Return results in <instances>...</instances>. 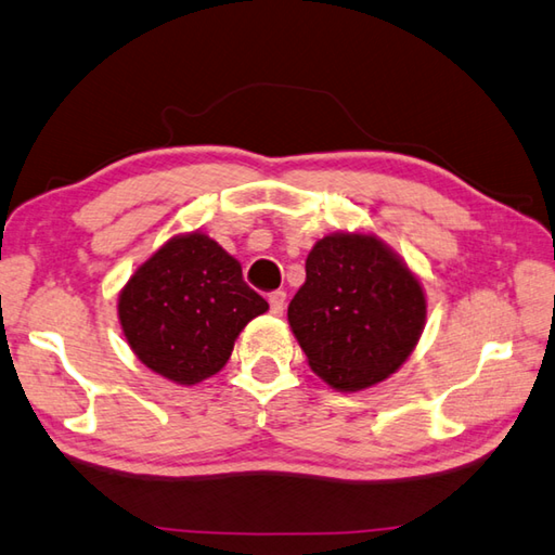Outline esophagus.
Here are the masks:
<instances>
[{
  "label": "esophagus",
  "mask_w": 555,
  "mask_h": 555,
  "mask_svg": "<svg viewBox=\"0 0 555 555\" xmlns=\"http://www.w3.org/2000/svg\"><path fill=\"white\" fill-rule=\"evenodd\" d=\"M284 308H286V293L284 291L269 293V310H271V314H284Z\"/></svg>",
  "instance_id": "obj_1"
}]
</instances>
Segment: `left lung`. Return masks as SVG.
<instances>
[{
	"label": "left lung",
	"instance_id": "1",
	"mask_svg": "<svg viewBox=\"0 0 555 555\" xmlns=\"http://www.w3.org/2000/svg\"><path fill=\"white\" fill-rule=\"evenodd\" d=\"M288 324L324 383L356 392L399 371L421 339L426 296L379 237L332 233L306 259Z\"/></svg>",
	"mask_w": 555,
	"mask_h": 555
}]
</instances>
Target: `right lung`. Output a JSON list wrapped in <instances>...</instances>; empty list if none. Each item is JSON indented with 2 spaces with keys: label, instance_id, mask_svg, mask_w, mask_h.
I'll return each mask as SVG.
<instances>
[{
  "label": "right lung",
  "instance_id": "add662e5",
  "mask_svg": "<svg viewBox=\"0 0 555 555\" xmlns=\"http://www.w3.org/2000/svg\"><path fill=\"white\" fill-rule=\"evenodd\" d=\"M267 310V300L243 281L241 262L204 233L170 237L117 300L139 361L178 385L219 373L237 334Z\"/></svg>",
  "mask_w": 555,
  "mask_h": 555
}]
</instances>
